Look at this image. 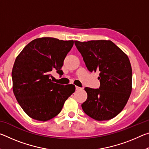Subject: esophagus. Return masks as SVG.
Segmentation results:
<instances>
[{"instance_id": "esophagus-1", "label": "esophagus", "mask_w": 149, "mask_h": 149, "mask_svg": "<svg viewBox=\"0 0 149 149\" xmlns=\"http://www.w3.org/2000/svg\"><path fill=\"white\" fill-rule=\"evenodd\" d=\"M82 88H81V87H77V86H75V89H76L77 91H79V90H81V89Z\"/></svg>"}]
</instances>
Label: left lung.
<instances>
[{"mask_svg":"<svg viewBox=\"0 0 149 149\" xmlns=\"http://www.w3.org/2000/svg\"><path fill=\"white\" fill-rule=\"evenodd\" d=\"M91 72H100V87H85L86 101L81 104L87 115L97 121L108 120L120 114L132 89V69L127 55L114 42L107 40L75 41Z\"/></svg>","mask_w":149,"mask_h":149,"instance_id":"obj_1","label":"left lung"}]
</instances>
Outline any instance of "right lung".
Instances as JSON below:
<instances>
[{
	"mask_svg": "<svg viewBox=\"0 0 149 149\" xmlns=\"http://www.w3.org/2000/svg\"><path fill=\"white\" fill-rule=\"evenodd\" d=\"M74 41L52 37L33 40L16 57L12 72L13 92L20 107L29 117L49 120L62 110L75 87L63 85L50 79L51 72L62 75L61 70Z\"/></svg>",
	"mask_w": 149,
	"mask_h": 149,
	"instance_id": "right-lung-1",
	"label": "right lung"
}]
</instances>
